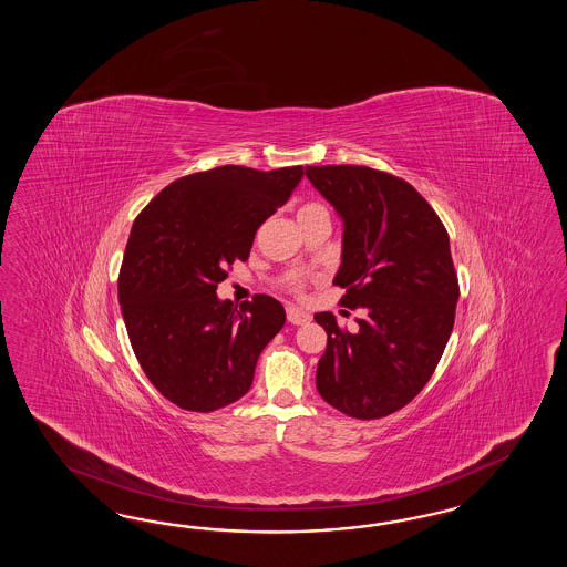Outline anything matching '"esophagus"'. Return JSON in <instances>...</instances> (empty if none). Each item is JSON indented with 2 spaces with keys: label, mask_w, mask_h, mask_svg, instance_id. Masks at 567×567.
Returning <instances> with one entry per match:
<instances>
[{
  "label": "esophagus",
  "mask_w": 567,
  "mask_h": 567,
  "mask_svg": "<svg viewBox=\"0 0 567 567\" xmlns=\"http://www.w3.org/2000/svg\"><path fill=\"white\" fill-rule=\"evenodd\" d=\"M287 320L295 324V327H301V324H308L311 316H309L308 311H303V309L287 308Z\"/></svg>",
  "instance_id": "obj_1"
}]
</instances>
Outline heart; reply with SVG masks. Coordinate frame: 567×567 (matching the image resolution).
<instances>
[{
	"label": "heart",
	"instance_id": "1",
	"mask_svg": "<svg viewBox=\"0 0 567 567\" xmlns=\"http://www.w3.org/2000/svg\"><path fill=\"white\" fill-rule=\"evenodd\" d=\"M316 216H328L327 207L322 206V204H316V202L303 204V206L299 207V214H297L299 223H301V220H308V218H316ZM285 282H287V287H289L291 291H299L303 278H301V275L292 272V275L287 276Z\"/></svg>",
	"mask_w": 567,
	"mask_h": 567
}]
</instances>
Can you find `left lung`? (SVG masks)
<instances>
[{"mask_svg": "<svg viewBox=\"0 0 567 567\" xmlns=\"http://www.w3.org/2000/svg\"><path fill=\"white\" fill-rule=\"evenodd\" d=\"M309 183L343 220L334 285L360 309L358 330L330 311L316 386L334 410L377 420L405 408L445 351L460 299L449 235L429 202L403 178L368 166H308Z\"/></svg>", "mask_w": 567, "mask_h": 567, "instance_id": "obj_1", "label": "left lung"}]
</instances>
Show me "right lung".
Here are the masks:
<instances>
[{"instance_id":"1","label":"right lung","mask_w":567,"mask_h":567,"mask_svg":"<svg viewBox=\"0 0 567 567\" xmlns=\"http://www.w3.org/2000/svg\"><path fill=\"white\" fill-rule=\"evenodd\" d=\"M301 178L303 166L195 172L159 190L133 224L118 276L122 318L145 377L181 410L214 412L245 395L259 353L285 327L275 297L237 309L216 289Z\"/></svg>"}]
</instances>
